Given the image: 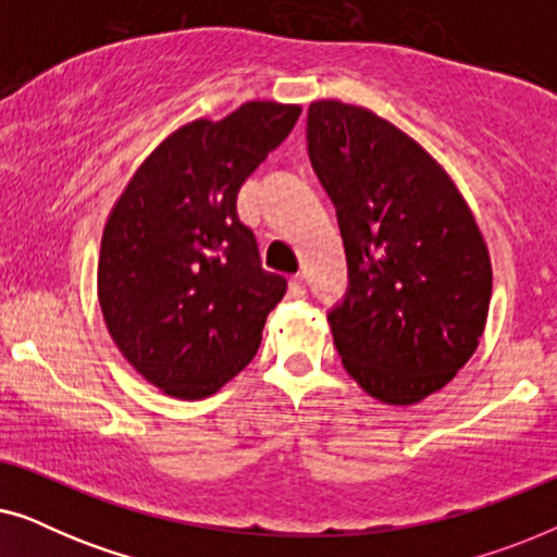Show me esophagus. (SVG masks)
Wrapping results in <instances>:
<instances>
[{
  "label": "esophagus",
  "mask_w": 557,
  "mask_h": 557,
  "mask_svg": "<svg viewBox=\"0 0 557 557\" xmlns=\"http://www.w3.org/2000/svg\"><path fill=\"white\" fill-rule=\"evenodd\" d=\"M288 292H292V296H296V299H301V296L307 294V281H304L301 273H296V276H292V281H288Z\"/></svg>",
  "instance_id": "1"
}]
</instances>
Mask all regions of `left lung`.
Masks as SVG:
<instances>
[{
	"instance_id": "left-lung-1",
	"label": "left lung",
	"mask_w": 557,
	"mask_h": 557,
	"mask_svg": "<svg viewBox=\"0 0 557 557\" xmlns=\"http://www.w3.org/2000/svg\"><path fill=\"white\" fill-rule=\"evenodd\" d=\"M307 149L347 256V292L326 311L334 347L372 398L413 406L482 339L492 296L482 233L444 166L368 109L311 103Z\"/></svg>"
}]
</instances>
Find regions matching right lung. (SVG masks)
<instances>
[{
	"label": "right lung",
	"instance_id": "1",
	"mask_svg": "<svg viewBox=\"0 0 557 557\" xmlns=\"http://www.w3.org/2000/svg\"><path fill=\"white\" fill-rule=\"evenodd\" d=\"M299 106L250 101L159 144L113 205L98 301L113 342L166 395L200 400L253 360L286 278L261 265L238 193L292 134Z\"/></svg>",
	"mask_w": 557,
	"mask_h": 557
}]
</instances>
